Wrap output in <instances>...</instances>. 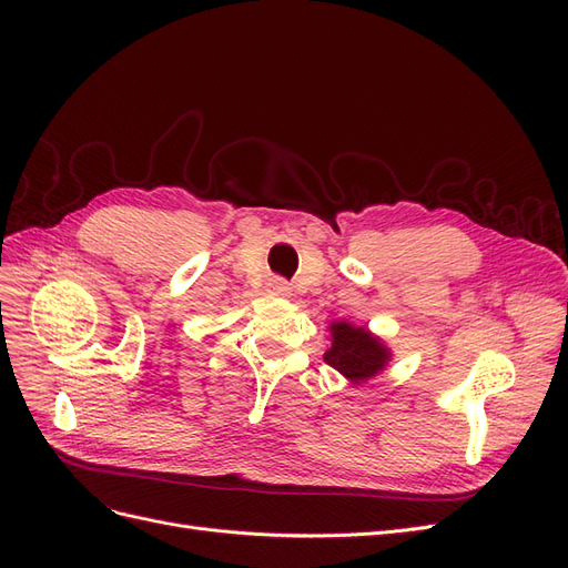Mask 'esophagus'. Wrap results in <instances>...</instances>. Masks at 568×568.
Masks as SVG:
<instances>
[{
  "mask_svg": "<svg viewBox=\"0 0 568 568\" xmlns=\"http://www.w3.org/2000/svg\"><path fill=\"white\" fill-rule=\"evenodd\" d=\"M272 291H277V294H286L288 291V286H286V282H282V280H272Z\"/></svg>",
  "mask_w": 568,
  "mask_h": 568,
  "instance_id": "obj_1",
  "label": "esophagus"
}]
</instances>
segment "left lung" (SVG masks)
Segmentation results:
<instances>
[{
    "mask_svg": "<svg viewBox=\"0 0 568 568\" xmlns=\"http://www.w3.org/2000/svg\"><path fill=\"white\" fill-rule=\"evenodd\" d=\"M332 348L324 353V359L346 379L365 382L386 365L388 351L359 326L346 322L332 324Z\"/></svg>",
    "mask_w": 568,
    "mask_h": 568,
    "instance_id": "1",
    "label": "left lung"
}]
</instances>
